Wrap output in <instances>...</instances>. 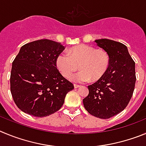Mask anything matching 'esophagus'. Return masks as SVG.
Instances as JSON below:
<instances>
[{"label": "esophagus", "mask_w": 146, "mask_h": 146, "mask_svg": "<svg viewBox=\"0 0 146 146\" xmlns=\"http://www.w3.org/2000/svg\"><path fill=\"white\" fill-rule=\"evenodd\" d=\"M74 87H75V88H78V87H80V85L74 84Z\"/></svg>", "instance_id": "34e87169"}]
</instances>
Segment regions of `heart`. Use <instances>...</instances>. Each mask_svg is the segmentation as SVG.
Listing matches in <instances>:
<instances>
[{"label": "heart", "mask_w": 146, "mask_h": 146, "mask_svg": "<svg viewBox=\"0 0 146 146\" xmlns=\"http://www.w3.org/2000/svg\"><path fill=\"white\" fill-rule=\"evenodd\" d=\"M58 70L65 77H68L76 70L79 65L81 70L71 75L70 79L83 83L92 78L97 80L103 76L109 65L108 54L103 49H96L88 45H79L62 52L56 60Z\"/></svg>", "instance_id": "heart-1"}]
</instances>
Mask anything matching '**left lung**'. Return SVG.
<instances>
[{
	"label": "left lung",
	"instance_id": "1",
	"mask_svg": "<svg viewBox=\"0 0 146 146\" xmlns=\"http://www.w3.org/2000/svg\"><path fill=\"white\" fill-rule=\"evenodd\" d=\"M94 42L109 56L106 73L88 86L89 94L83 100L85 109L100 119H110L121 112L129 104L135 89V62L124 44L109 39Z\"/></svg>",
	"mask_w": 146,
	"mask_h": 146
}]
</instances>
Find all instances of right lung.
Segmentation results:
<instances>
[{
    "mask_svg": "<svg viewBox=\"0 0 146 146\" xmlns=\"http://www.w3.org/2000/svg\"><path fill=\"white\" fill-rule=\"evenodd\" d=\"M65 46L48 39L25 44L12 62L10 89L21 111L44 117L59 111L67 93L74 89L62 76L56 60Z\"/></svg>",
    "mask_w": 146,
    "mask_h": 146,
    "instance_id": "1",
    "label": "right lung"
}]
</instances>
